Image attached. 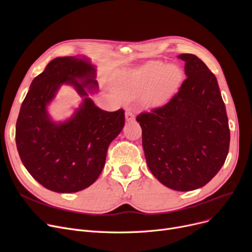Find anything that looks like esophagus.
I'll list each match as a JSON object with an SVG mask.
<instances>
[{"label":"esophagus","mask_w":252,"mask_h":252,"mask_svg":"<svg viewBox=\"0 0 252 252\" xmlns=\"http://www.w3.org/2000/svg\"><path fill=\"white\" fill-rule=\"evenodd\" d=\"M125 118H126V121L129 122V121H132V120H134L135 115L131 110H127L125 113Z\"/></svg>","instance_id":"esophagus-1"}]
</instances>
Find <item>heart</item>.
<instances>
[{"instance_id": "1", "label": "heart", "mask_w": 252, "mask_h": 252, "mask_svg": "<svg viewBox=\"0 0 252 252\" xmlns=\"http://www.w3.org/2000/svg\"><path fill=\"white\" fill-rule=\"evenodd\" d=\"M183 70L176 64L148 63L122 71L118 77V88L124 96L141 95L143 104L159 107L168 102L183 81Z\"/></svg>"}]
</instances>
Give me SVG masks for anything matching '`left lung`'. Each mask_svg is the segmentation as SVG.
I'll return each instance as SVG.
<instances>
[{
	"label": "left lung",
	"instance_id": "obj_1",
	"mask_svg": "<svg viewBox=\"0 0 252 252\" xmlns=\"http://www.w3.org/2000/svg\"><path fill=\"white\" fill-rule=\"evenodd\" d=\"M187 79L165 105L141 113L142 147L153 175L167 188L204 187L229 153L230 128L219 83L194 54H181Z\"/></svg>",
	"mask_w": 252,
	"mask_h": 252
}]
</instances>
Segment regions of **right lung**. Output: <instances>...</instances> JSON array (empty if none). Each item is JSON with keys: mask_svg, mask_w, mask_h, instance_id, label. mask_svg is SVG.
<instances>
[{"mask_svg": "<svg viewBox=\"0 0 252 252\" xmlns=\"http://www.w3.org/2000/svg\"><path fill=\"white\" fill-rule=\"evenodd\" d=\"M96 68L86 56L57 57L35 77L16 122L15 140L30 174L56 193H76L100 175L110 143L125 124L124 111L105 112L90 92L98 90ZM62 85L74 87L83 100L63 123L50 118L46 106Z\"/></svg>", "mask_w": 252, "mask_h": 252, "instance_id": "obj_1", "label": "right lung"}]
</instances>
